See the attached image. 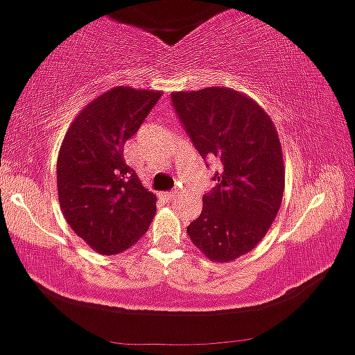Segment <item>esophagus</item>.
Masks as SVG:
<instances>
[{"label":"esophagus","mask_w":355,"mask_h":355,"mask_svg":"<svg viewBox=\"0 0 355 355\" xmlns=\"http://www.w3.org/2000/svg\"><path fill=\"white\" fill-rule=\"evenodd\" d=\"M178 196H179V191H171V193H167V194H166V198H167V200H169V201L176 200Z\"/></svg>","instance_id":"34e87169"}]
</instances>
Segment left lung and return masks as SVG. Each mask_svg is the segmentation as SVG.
Masks as SVG:
<instances>
[{
    "mask_svg": "<svg viewBox=\"0 0 355 355\" xmlns=\"http://www.w3.org/2000/svg\"><path fill=\"white\" fill-rule=\"evenodd\" d=\"M171 100L201 157L216 164L215 186L186 232L209 261L230 262L261 242L279 211L284 162L276 127L230 87L179 91Z\"/></svg>",
    "mask_w": 355,
    "mask_h": 355,
    "instance_id": "obj_1",
    "label": "left lung"
}]
</instances>
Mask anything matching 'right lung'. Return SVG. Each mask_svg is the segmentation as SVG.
<instances>
[{
    "label": "right lung",
    "mask_w": 355,
    "mask_h": 355,
    "mask_svg": "<svg viewBox=\"0 0 355 355\" xmlns=\"http://www.w3.org/2000/svg\"><path fill=\"white\" fill-rule=\"evenodd\" d=\"M161 91L118 86L76 116L57 159V194L66 222L103 255L137 243L155 215L154 193L123 161V146L135 135Z\"/></svg>",
    "instance_id": "obj_1"
}]
</instances>
